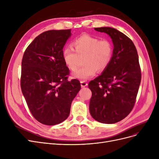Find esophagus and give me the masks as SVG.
Returning a JSON list of instances; mask_svg holds the SVG:
<instances>
[{
	"label": "esophagus",
	"instance_id": "1",
	"mask_svg": "<svg viewBox=\"0 0 159 159\" xmlns=\"http://www.w3.org/2000/svg\"><path fill=\"white\" fill-rule=\"evenodd\" d=\"M80 84H81V88H84V87H85V86L88 85V83L86 82V81H80Z\"/></svg>",
	"mask_w": 159,
	"mask_h": 159
}]
</instances>
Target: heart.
I'll use <instances>...</instances> for the list:
<instances>
[{
  "label": "heart",
  "mask_w": 159,
  "mask_h": 159,
  "mask_svg": "<svg viewBox=\"0 0 159 159\" xmlns=\"http://www.w3.org/2000/svg\"><path fill=\"white\" fill-rule=\"evenodd\" d=\"M72 46L75 51L68 47L62 51L66 66L74 71L83 57L84 64L72 74L74 78L88 80L95 74L97 70L102 71L106 69L112 60L113 44L107 39L100 40L98 37L84 34L75 38Z\"/></svg>",
  "instance_id": "1"
}]
</instances>
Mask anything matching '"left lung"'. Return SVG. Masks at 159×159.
Returning a JSON list of instances; mask_svg holds the SVG:
<instances>
[{
    "label": "left lung",
    "instance_id": "left-lung-1",
    "mask_svg": "<svg viewBox=\"0 0 159 159\" xmlns=\"http://www.w3.org/2000/svg\"><path fill=\"white\" fill-rule=\"evenodd\" d=\"M94 29L111 37L113 52L107 68L89 83V112L100 123H115L127 116L135 103L141 80L139 56L133 42L123 33L110 27Z\"/></svg>",
    "mask_w": 159,
    "mask_h": 159
}]
</instances>
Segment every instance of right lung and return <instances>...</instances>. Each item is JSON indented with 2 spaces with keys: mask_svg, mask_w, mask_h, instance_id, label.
Here are the masks:
<instances>
[{
  "mask_svg": "<svg viewBox=\"0 0 159 159\" xmlns=\"http://www.w3.org/2000/svg\"><path fill=\"white\" fill-rule=\"evenodd\" d=\"M71 35V29L46 31L35 38L23 55L22 92L33 117L46 125L68 118L81 89L78 80H68L70 70L62 57Z\"/></svg>",
  "mask_w": 159,
  "mask_h": 159,
  "instance_id": "1",
  "label": "right lung"
}]
</instances>
